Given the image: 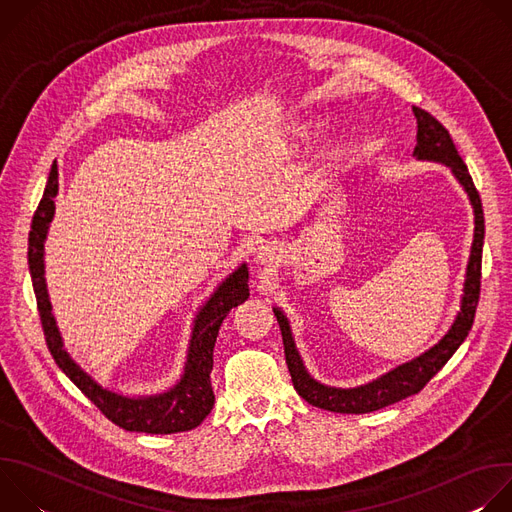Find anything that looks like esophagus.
Wrapping results in <instances>:
<instances>
[{
  "instance_id": "esophagus-1",
  "label": "esophagus",
  "mask_w": 512,
  "mask_h": 512,
  "mask_svg": "<svg viewBox=\"0 0 512 512\" xmlns=\"http://www.w3.org/2000/svg\"><path fill=\"white\" fill-rule=\"evenodd\" d=\"M257 259H259L261 263H267V261H269V249L261 247V249H259V253H257Z\"/></svg>"
}]
</instances>
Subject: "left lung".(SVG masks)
<instances>
[{
    "label": "left lung",
    "mask_w": 512,
    "mask_h": 512,
    "mask_svg": "<svg viewBox=\"0 0 512 512\" xmlns=\"http://www.w3.org/2000/svg\"><path fill=\"white\" fill-rule=\"evenodd\" d=\"M415 119H417V145L413 150V156L417 160H429L440 162L452 170V174L458 178V182L464 186L472 208H474V241L470 251V261L466 269V281H464V296L460 312L448 330V334L431 346L421 356L401 364V367L389 371L387 375L379 377L377 381H371L367 385H360L354 389H336L318 383L310 377L306 371L304 362L300 358V352L296 348L294 336H291V328L287 318L279 308H273V314L279 322L281 336H283V350H285V362L291 375V383L302 399H306L310 405L334 411V413H371L377 409H383L387 405H393L405 397H411L419 393L437 373L442 371L444 364L452 358V354L460 348V344L466 340L474 316L476 306L480 298V269H482V245H484V212H482V200L480 194L472 182V176L468 172V166L460 158L456 145L450 137V131L437 121L431 113L413 107Z\"/></svg>",
    "instance_id": "1"
}]
</instances>
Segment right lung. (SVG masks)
Returning a JSON list of instances; mask_svg holds the SVG:
<instances>
[{
	"label": "right lung",
	"mask_w": 512,
	"mask_h": 512,
	"mask_svg": "<svg viewBox=\"0 0 512 512\" xmlns=\"http://www.w3.org/2000/svg\"><path fill=\"white\" fill-rule=\"evenodd\" d=\"M58 194V168L52 166L42 200L32 218V231L28 237V265L36 294L38 314L44 330V338L58 369L75 383L101 413L123 427L125 431L141 433H178L198 427L214 405V393L210 385L212 350L227 314L249 298V271L243 263L221 285L216 287L208 302L194 318L192 338L188 346L186 367L182 379L166 393L150 397H125L101 387L91 375L64 350L62 336L52 316V306L44 279V241L54 216V196Z\"/></svg>",
	"instance_id": "obj_1"
}]
</instances>
